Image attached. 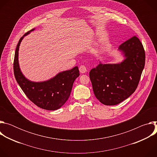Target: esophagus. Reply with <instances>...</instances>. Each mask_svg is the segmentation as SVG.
I'll use <instances>...</instances> for the list:
<instances>
[{"mask_svg": "<svg viewBox=\"0 0 157 157\" xmlns=\"http://www.w3.org/2000/svg\"><path fill=\"white\" fill-rule=\"evenodd\" d=\"M79 71L81 73H85L86 71H87V69L86 68V66H84V65H81L80 67H79Z\"/></svg>", "mask_w": 157, "mask_h": 157, "instance_id": "34e87169", "label": "esophagus"}]
</instances>
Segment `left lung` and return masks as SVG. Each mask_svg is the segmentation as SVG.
<instances>
[{
  "label": "left lung",
  "mask_w": 157,
  "mask_h": 157,
  "mask_svg": "<svg viewBox=\"0 0 157 157\" xmlns=\"http://www.w3.org/2000/svg\"><path fill=\"white\" fill-rule=\"evenodd\" d=\"M124 59L117 63L101 61L89 72L96 98L106 105H117L137 87L145 66V53L139 39L133 36L119 47Z\"/></svg>",
  "instance_id": "8db88e82"
}]
</instances>
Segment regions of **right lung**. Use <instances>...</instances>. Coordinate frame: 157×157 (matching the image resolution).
Wrapping results in <instances>:
<instances>
[{
    "instance_id": "1",
    "label": "right lung",
    "mask_w": 157,
    "mask_h": 157,
    "mask_svg": "<svg viewBox=\"0 0 157 157\" xmlns=\"http://www.w3.org/2000/svg\"><path fill=\"white\" fill-rule=\"evenodd\" d=\"M31 30L22 36L15 50L13 71L17 82L27 98L40 108L55 110L61 107L68 99L75 79L79 76L78 67L63 71L44 81L35 82L27 79L22 73L18 62V51L24 38L35 30Z\"/></svg>"
}]
</instances>
